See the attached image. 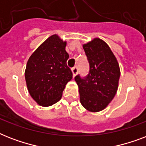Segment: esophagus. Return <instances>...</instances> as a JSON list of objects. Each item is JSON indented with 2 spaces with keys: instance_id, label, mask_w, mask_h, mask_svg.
Returning <instances> with one entry per match:
<instances>
[{
  "instance_id": "1",
  "label": "esophagus",
  "mask_w": 146,
  "mask_h": 146,
  "mask_svg": "<svg viewBox=\"0 0 146 146\" xmlns=\"http://www.w3.org/2000/svg\"><path fill=\"white\" fill-rule=\"evenodd\" d=\"M78 70H78V67L76 66H73V68H72V72H73V76H75L76 75V74H77Z\"/></svg>"
}]
</instances>
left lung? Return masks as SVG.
<instances>
[{"instance_id": "obj_1", "label": "left lung", "mask_w": 146, "mask_h": 146, "mask_svg": "<svg viewBox=\"0 0 146 146\" xmlns=\"http://www.w3.org/2000/svg\"><path fill=\"white\" fill-rule=\"evenodd\" d=\"M89 64L88 75L75 76L79 86L80 102L92 112L102 111L117 91L120 71L115 56L108 45L95 38L82 46Z\"/></svg>"}]
</instances>
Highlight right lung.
<instances>
[{
  "mask_svg": "<svg viewBox=\"0 0 146 146\" xmlns=\"http://www.w3.org/2000/svg\"><path fill=\"white\" fill-rule=\"evenodd\" d=\"M66 42L53 35L31 55L25 71L26 85L33 99L41 106L55 104L62 97L66 83L73 78L67 66Z\"/></svg>",
  "mask_w": 146,
  "mask_h": 146,
  "instance_id": "add662e5",
  "label": "right lung"
}]
</instances>
